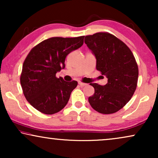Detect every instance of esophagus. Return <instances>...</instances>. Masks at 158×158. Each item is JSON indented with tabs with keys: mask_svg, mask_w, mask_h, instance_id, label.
Here are the masks:
<instances>
[{
	"mask_svg": "<svg viewBox=\"0 0 158 158\" xmlns=\"http://www.w3.org/2000/svg\"><path fill=\"white\" fill-rule=\"evenodd\" d=\"M78 84H79V85H81V86H84V85H86V83H82V82H79Z\"/></svg>",
	"mask_w": 158,
	"mask_h": 158,
	"instance_id": "1",
	"label": "esophagus"
}]
</instances>
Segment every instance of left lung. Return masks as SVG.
<instances>
[{
    "instance_id": "left-lung-1",
    "label": "left lung",
    "mask_w": 158,
    "mask_h": 158,
    "mask_svg": "<svg viewBox=\"0 0 158 158\" xmlns=\"http://www.w3.org/2000/svg\"><path fill=\"white\" fill-rule=\"evenodd\" d=\"M85 43L96 59V69L106 76L105 85L90 83L95 93L90 106L103 114H114L129 102L137 85L139 70L130 49L108 32L85 36Z\"/></svg>"
}]
</instances>
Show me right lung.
Segmentation results:
<instances>
[{"label":"right lung","instance_id":"obj_1","mask_svg":"<svg viewBox=\"0 0 158 158\" xmlns=\"http://www.w3.org/2000/svg\"><path fill=\"white\" fill-rule=\"evenodd\" d=\"M84 37L47 39L28 54L20 82L25 98L39 111L54 114L67 105L77 82H66L61 77L57 78L56 73L64 68L67 55L83 44Z\"/></svg>","mask_w":158,"mask_h":158}]
</instances>
